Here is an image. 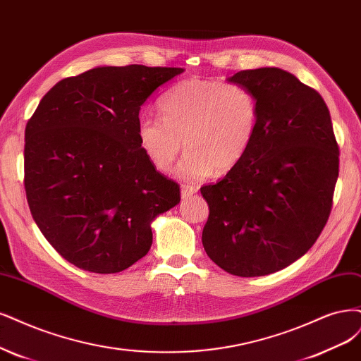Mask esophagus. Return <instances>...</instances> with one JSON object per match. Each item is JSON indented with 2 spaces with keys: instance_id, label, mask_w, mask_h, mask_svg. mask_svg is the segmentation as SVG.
<instances>
[{
  "instance_id": "esophagus-1",
  "label": "esophagus",
  "mask_w": 361,
  "mask_h": 361,
  "mask_svg": "<svg viewBox=\"0 0 361 361\" xmlns=\"http://www.w3.org/2000/svg\"><path fill=\"white\" fill-rule=\"evenodd\" d=\"M197 192V188L194 185H188V183H183L182 186H180V197L182 198H188V197H191L192 194H195Z\"/></svg>"
}]
</instances>
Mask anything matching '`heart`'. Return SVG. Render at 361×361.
<instances>
[{"mask_svg":"<svg viewBox=\"0 0 361 361\" xmlns=\"http://www.w3.org/2000/svg\"><path fill=\"white\" fill-rule=\"evenodd\" d=\"M159 118L137 122L142 152L161 173L171 170L186 149L176 175L190 182L226 173L240 163L258 128V104L251 91L235 83L186 79L159 100Z\"/></svg>","mask_w":361,"mask_h":361,"instance_id":"b5f03b06","label":"heart"}]
</instances>
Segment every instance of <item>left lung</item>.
I'll return each mask as SVG.
<instances>
[{
	"mask_svg": "<svg viewBox=\"0 0 361 361\" xmlns=\"http://www.w3.org/2000/svg\"><path fill=\"white\" fill-rule=\"evenodd\" d=\"M251 91L258 128L246 155L215 185L202 242L222 270L266 276L303 257L329 219L339 147L322 97L294 74L261 67L227 79Z\"/></svg>",
	"mask_w": 361,
	"mask_h": 361,
	"instance_id": "8db88e82",
	"label": "left lung"
}]
</instances>
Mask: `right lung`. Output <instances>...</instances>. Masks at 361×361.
Wrapping results in <instances>:
<instances>
[{
	"label": "right lung",
	"mask_w": 361,
	"mask_h": 361,
	"mask_svg": "<svg viewBox=\"0 0 361 361\" xmlns=\"http://www.w3.org/2000/svg\"><path fill=\"white\" fill-rule=\"evenodd\" d=\"M183 68L95 67L58 82L25 128V191L61 257L118 273L147 254L152 221L180 202L137 140L139 111Z\"/></svg>",
	"instance_id": "1"
}]
</instances>
